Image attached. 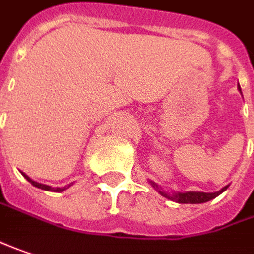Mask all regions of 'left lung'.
<instances>
[{
    "label": "left lung",
    "mask_w": 254,
    "mask_h": 254,
    "mask_svg": "<svg viewBox=\"0 0 254 254\" xmlns=\"http://www.w3.org/2000/svg\"><path fill=\"white\" fill-rule=\"evenodd\" d=\"M239 89H240V86H239ZM153 185V188H156L159 193L162 196H165V197H168V199H171L173 202H178V203H204V202H209V200H212V199H215L216 196H219L222 192H225L227 189V186H225L222 190H219V192L215 193H204V192H186V193H173V194H168V193L162 192L159 188L155 185V183L152 182Z\"/></svg>",
    "instance_id": "left-lung-1"
}]
</instances>
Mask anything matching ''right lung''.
I'll list each match as a JSON object with an SVG mask.
<instances>
[{
	"mask_svg": "<svg viewBox=\"0 0 254 254\" xmlns=\"http://www.w3.org/2000/svg\"><path fill=\"white\" fill-rule=\"evenodd\" d=\"M24 176H25V179H27L28 182H31L35 188H39V189H44V190H54V192H62V190H65L64 188H57V189H54V188H51V186H47V185H42V183H37V182H34L32 179H29L28 178L27 175L25 173H22Z\"/></svg>",
	"mask_w": 254,
	"mask_h": 254,
	"instance_id": "obj_1",
	"label": "right lung"
}]
</instances>
